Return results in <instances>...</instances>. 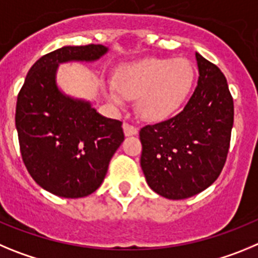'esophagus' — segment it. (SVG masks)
I'll use <instances>...</instances> for the list:
<instances>
[{
	"instance_id": "1",
	"label": "esophagus",
	"mask_w": 258,
	"mask_h": 258,
	"mask_svg": "<svg viewBox=\"0 0 258 258\" xmlns=\"http://www.w3.org/2000/svg\"><path fill=\"white\" fill-rule=\"evenodd\" d=\"M123 131L126 136H134V135L138 134V128L130 123H123Z\"/></svg>"
}]
</instances>
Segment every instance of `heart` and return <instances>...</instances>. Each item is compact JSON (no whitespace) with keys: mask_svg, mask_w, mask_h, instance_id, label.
I'll list each match as a JSON object with an SVG mask.
<instances>
[{"mask_svg":"<svg viewBox=\"0 0 258 258\" xmlns=\"http://www.w3.org/2000/svg\"><path fill=\"white\" fill-rule=\"evenodd\" d=\"M194 82V71L185 59H146L122 67L115 74V87L106 95L117 105L126 97H138V112L144 119L169 117L184 103Z\"/></svg>","mask_w":258,"mask_h":258,"instance_id":"heart-1","label":"heart"}]
</instances>
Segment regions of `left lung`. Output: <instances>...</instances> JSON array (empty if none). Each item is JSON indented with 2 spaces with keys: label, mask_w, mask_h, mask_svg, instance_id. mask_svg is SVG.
Instances as JSON below:
<instances>
[{
  "label": "left lung",
  "mask_w": 258,
  "mask_h": 258,
  "mask_svg": "<svg viewBox=\"0 0 258 258\" xmlns=\"http://www.w3.org/2000/svg\"><path fill=\"white\" fill-rule=\"evenodd\" d=\"M198 86L175 117L140 130L146 182L168 199H185L212 185L230 146L234 101L224 73L196 52Z\"/></svg>",
  "instance_id": "1"
}]
</instances>
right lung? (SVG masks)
I'll use <instances>...</instances> for the list:
<instances>
[{"instance_id":"add662e5","label":"right lung","mask_w":258,"mask_h":258,"mask_svg":"<svg viewBox=\"0 0 258 258\" xmlns=\"http://www.w3.org/2000/svg\"><path fill=\"white\" fill-rule=\"evenodd\" d=\"M106 51L91 43L48 52L32 66L18 95L15 126L23 162L37 184L57 197L94 192L124 140L120 120L64 95L55 81L60 62L94 61Z\"/></svg>"}]
</instances>
